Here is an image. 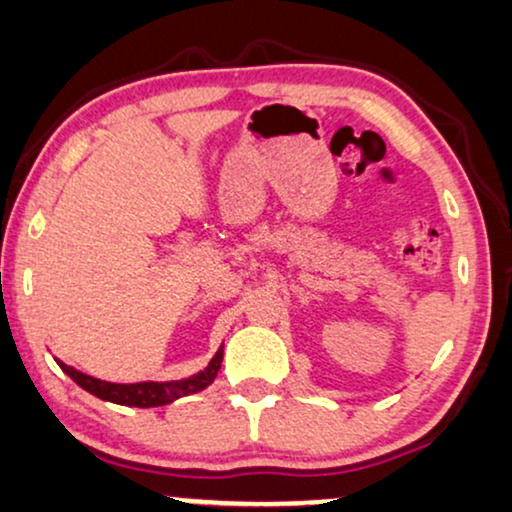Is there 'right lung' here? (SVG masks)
<instances>
[{"mask_svg":"<svg viewBox=\"0 0 512 512\" xmlns=\"http://www.w3.org/2000/svg\"><path fill=\"white\" fill-rule=\"evenodd\" d=\"M58 367H61L65 374H68L72 381L77 383L79 388H84L86 393L96 395L98 400L124 404V407H162V404H171L178 397L195 395L199 390H204L214 383V378L221 369L223 362V345L218 348V353L211 357L207 369L197 371L195 376L181 378V381H167V383H155V381H143V383H110L101 381V378H94L89 374H82L75 367H68V364L56 360Z\"/></svg>","mask_w":512,"mask_h":512,"instance_id":"right-lung-1","label":"right lung"}]
</instances>
